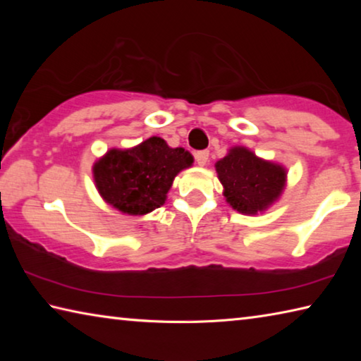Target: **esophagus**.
<instances>
[{"label": "esophagus", "instance_id": "obj_1", "mask_svg": "<svg viewBox=\"0 0 361 361\" xmlns=\"http://www.w3.org/2000/svg\"><path fill=\"white\" fill-rule=\"evenodd\" d=\"M195 157V162H197V166L204 167L207 166V162H209V151H197L194 154Z\"/></svg>", "mask_w": 361, "mask_h": 361}]
</instances>
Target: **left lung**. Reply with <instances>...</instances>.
Instances as JSON below:
<instances>
[{
    "instance_id": "8db88e82",
    "label": "left lung",
    "mask_w": 361,
    "mask_h": 361,
    "mask_svg": "<svg viewBox=\"0 0 361 361\" xmlns=\"http://www.w3.org/2000/svg\"><path fill=\"white\" fill-rule=\"evenodd\" d=\"M215 169L224 188L226 202L245 215L269 209L280 197L286 183V170L282 166L264 161L245 146L231 148Z\"/></svg>"
}]
</instances>
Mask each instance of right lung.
<instances>
[{"label":"right lung","instance_id":"obj_1","mask_svg":"<svg viewBox=\"0 0 361 361\" xmlns=\"http://www.w3.org/2000/svg\"><path fill=\"white\" fill-rule=\"evenodd\" d=\"M194 157L151 137L130 149H109L94 164V180L106 204L127 215H146L164 205L175 176Z\"/></svg>","mask_w":361,"mask_h":361}]
</instances>
